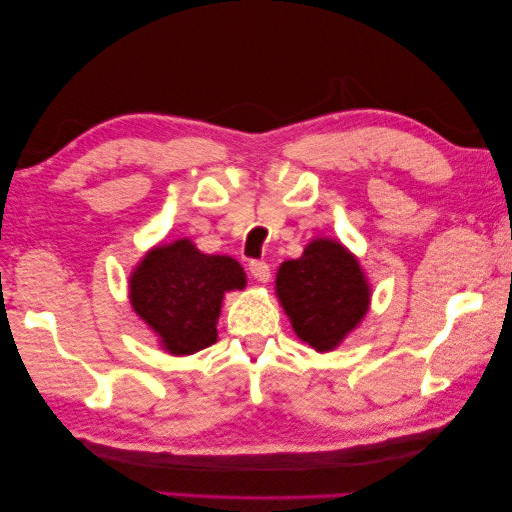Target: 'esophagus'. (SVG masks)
Segmentation results:
<instances>
[{
  "label": "esophagus",
  "instance_id": "1",
  "mask_svg": "<svg viewBox=\"0 0 512 512\" xmlns=\"http://www.w3.org/2000/svg\"><path fill=\"white\" fill-rule=\"evenodd\" d=\"M249 272H251V276H254L256 281H261V283H267V281H270V276H272L270 265H267L265 261H251L249 263Z\"/></svg>",
  "mask_w": 512,
  "mask_h": 512
}]
</instances>
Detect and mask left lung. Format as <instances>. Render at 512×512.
<instances>
[{
    "instance_id": "8db88e82",
    "label": "left lung",
    "mask_w": 512,
    "mask_h": 512,
    "mask_svg": "<svg viewBox=\"0 0 512 512\" xmlns=\"http://www.w3.org/2000/svg\"><path fill=\"white\" fill-rule=\"evenodd\" d=\"M276 292L301 340L331 351L363 320L370 288L358 261L340 242L315 240L276 274Z\"/></svg>"
}]
</instances>
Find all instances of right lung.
<instances>
[{"label": "right lung", "mask_w": 512, "mask_h": 512, "mask_svg": "<svg viewBox=\"0 0 512 512\" xmlns=\"http://www.w3.org/2000/svg\"><path fill=\"white\" fill-rule=\"evenodd\" d=\"M245 272L229 256L201 254L190 240L156 247L131 276V304L174 356L195 354L217 340L226 290L245 288Z\"/></svg>", "instance_id": "add662e5"}]
</instances>
